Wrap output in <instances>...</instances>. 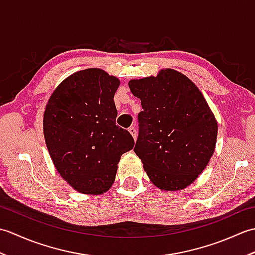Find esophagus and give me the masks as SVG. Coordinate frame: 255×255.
<instances>
[{"label":"esophagus","instance_id":"obj_1","mask_svg":"<svg viewBox=\"0 0 255 255\" xmlns=\"http://www.w3.org/2000/svg\"><path fill=\"white\" fill-rule=\"evenodd\" d=\"M128 130H129V132L131 133V136L133 137V139L136 140V138H137V130H136V128H134L133 126H131V127L128 128Z\"/></svg>","mask_w":255,"mask_h":255}]
</instances>
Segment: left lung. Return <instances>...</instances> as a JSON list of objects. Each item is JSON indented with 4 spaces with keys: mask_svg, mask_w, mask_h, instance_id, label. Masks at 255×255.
<instances>
[{
    "mask_svg": "<svg viewBox=\"0 0 255 255\" xmlns=\"http://www.w3.org/2000/svg\"><path fill=\"white\" fill-rule=\"evenodd\" d=\"M128 85L143 108L133 150L144 172L163 191L189 186L207 166L217 141L218 123L202 92L174 69Z\"/></svg>",
    "mask_w": 255,
    "mask_h": 255,
    "instance_id": "1",
    "label": "left lung"
}]
</instances>
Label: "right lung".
I'll return each mask as SVG.
<instances>
[{
  "instance_id": "right-lung-1",
  "label": "right lung",
  "mask_w": 255,
  "mask_h": 255,
  "mask_svg": "<svg viewBox=\"0 0 255 255\" xmlns=\"http://www.w3.org/2000/svg\"><path fill=\"white\" fill-rule=\"evenodd\" d=\"M121 81L99 68L69 75L52 92L44 113L45 141L60 176L82 194L106 193L121 156L133 138L116 125L114 95Z\"/></svg>"
}]
</instances>
